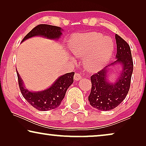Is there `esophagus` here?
I'll return each mask as SVG.
<instances>
[{"label":"esophagus","mask_w":146,"mask_h":146,"mask_svg":"<svg viewBox=\"0 0 146 146\" xmlns=\"http://www.w3.org/2000/svg\"><path fill=\"white\" fill-rule=\"evenodd\" d=\"M74 78L75 80H80L82 78V76L80 73H76L74 74Z\"/></svg>","instance_id":"obj_1"}]
</instances>
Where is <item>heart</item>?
Returning a JSON list of instances; mask_svg holds the SVG:
<instances>
[{
	"label": "heart",
	"mask_w": 146,
	"mask_h": 146,
	"mask_svg": "<svg viewBox=\"0 0 146 146\" xmlns=\"http://www.w3.org/2000/svg\"><path fill=\"white\" fill-rule=\"evenodd\" d=\"M69 48L78 57H85L84 64L91 71L104 67L112 56L114 44L108 36L100 33H88L76 35L71 40Z\"/></svg>",
	"instance_id": "heart-1"
}]
</instances>
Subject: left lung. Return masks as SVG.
<instances>
[{"mask_svg":"<svg viewBox=\"0 0 146 146\" xmlns=\"http://www.w3.org/2000/svg\"><path fill=\"white\" fill-rule=\"evenodd\" d=\"M117 53L114 62L106 66L90 77L92 88L88 96L90 104L102 111L111 110L122 102L128 93L133 72V60L128 44L117 35H115ZM120 64L122 70L115 83L107 80L110 66Z\"/></svg>","mask_w":146,"mask_h":146,"instance_id":"1","label":"left lung"}]
</instances>
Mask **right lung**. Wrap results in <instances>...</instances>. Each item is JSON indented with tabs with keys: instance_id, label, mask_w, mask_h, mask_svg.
<instances>
[{
	"instance_id": "add662e5",
	"label": "right lung",
	"mask_w": 146,
	"mask_h": 146,
	"mask_svg": "<svg viewBox=\"0 0 146 146\" xmlns=\"http://www.w3.org/2000/svg\"><path fill=\"white\" fill-rule=\"evenodd\" d=\"M60 27L48 25H39L27 34L22 42L34 36H42L51 40H58L62 35ZM17 72L20 90L26 100L38 110L48 111L56 108L65 96L66 90L74 82V72L66 73L56 80L48 88L42 91L32 92L26 88L23 80Z\"/></svg>"
}]
</instances>
